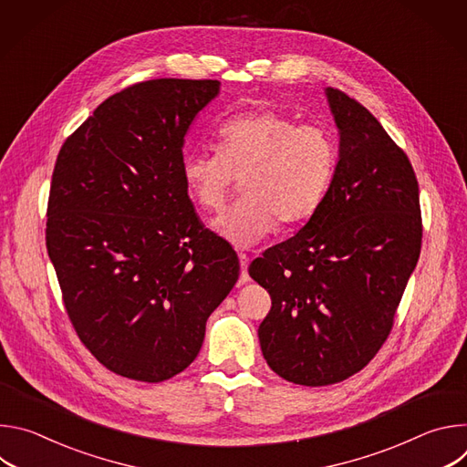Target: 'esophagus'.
<instances>
[{"label": "esophagus", "mask_w": 467, "mask_h": 467, "mask_svg": "<svg viewBox=\"0 0 467 467\" xmlns=\"http://www.w3.org/2000/svg\"><path fill=\"white\" fill-rule=\"evenodd\" d=\"M238 258H240V268H242V272H240V283H242V285H245V283H249V281H251V277H249V274H247L249 256H247L245 253H240V254H238Z\"/></svg>", "instance_id": "obj_1"}]
</instances>
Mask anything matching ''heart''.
Returning a JSON list of instances; mask_svg holds the SVG:
<instances>
[{"mask_svg":"<svg viewBox=\"0 0 467 467\" xmlns=\"http://www.w3.org/2000/svg\"><path fill=\"white\" fill-rule=\"evenodd\" d=\"M214 153L186 155L182 181L192 202L218 211L234 179H244V199L211 222L214 233L234 247H253L277 227L312 218L337 171V144L314 123L268 109L227 119L218 130Z\"/></svg>","mask_w":467,"mask_h":467,"instance_id":"1","label":"heart"}]
</instances>
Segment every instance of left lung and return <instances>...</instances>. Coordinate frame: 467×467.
I'll return each instance as SVG.
<instances>
[{
  "label": "left lung",
  "instance_id": "8db88e82",
  "mask_svg": "<svg viewBox=\"0 0 467 467\" xmlns=\"http://www.w3.org/2000/svg\"><path fill=\"white\" fill-rule=\"evenodd\" d=\"M325 98L340 139L330 188L296 236L249 265L272 296L262 355L303 386L346 380L377 355L421 251L409 157L358 101L335 88Z\"/></svg>",
  "mask_w": 467,
  "mask_h": 467
}]
</instances>
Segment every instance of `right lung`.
Masks as SVG:
<instances>
[{
	"mask_svg": "<svg viewBox=\"0 0 467 467\" xmlns=\"http://www.w3.org/2000/svg\"><path fill=\"white\" fill-rule=\"evenodd\" d=\"M220 81L153 79L105 99L64 142L46 245L81 342L110 371L161 382L188 368L238 281L182 181L184 137Z\"/></svg>",
	"mask_w": 467,
	"mask_h": 467,
	"instance_id": "obj_1",
	"label": "right lung"
}]
</instances>
